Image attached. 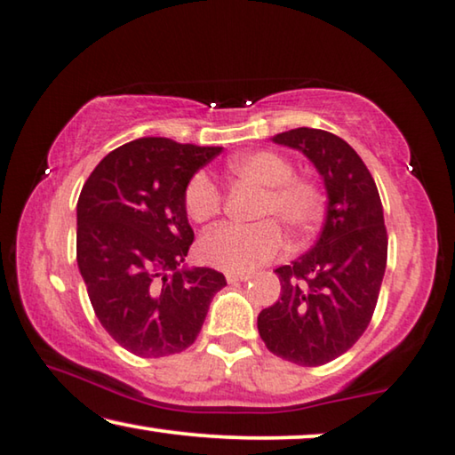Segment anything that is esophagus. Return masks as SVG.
<instances>
[{
  "label": "esophagus",
  "mask_w": 455,
  "mask_h": 455,
  "mask_svg": "<svg viewBox=\"0 0 455 455\" xmlns=\"http://www.w3.org/2000/svg\"><path fill=\"white\" fill-rule=\"evenodd\" d=\"M226 279H228V283H243V281L250 279V275H246V273H228Z\"/></svg>",
  "instance_id": "34e87169"
}]
</instances>
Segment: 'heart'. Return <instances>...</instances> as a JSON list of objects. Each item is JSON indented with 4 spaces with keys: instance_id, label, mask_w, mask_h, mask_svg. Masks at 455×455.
<instances>
[{
    "instance_id": "b5f03b06",
    "label": "heart",
    "mask_w": 455,
    "mask_h": 455,
    "mask_svg": "<svg viewBox=\"0 0 455 455\" xmlns=\"http://www.w3.org/2000/svg\"><path fill=\"white\" fill-rule=\"evenodd\" d=\"M229 172L259 184L256 223H223L203 235L201 259L228 273H250L271 262L283 248L281 228L293 242L306 240L324 213L326 195L312 176L293 174V164L271 149H256L229 160ZM223 195L207 172H195L184 188V209L196 223H205L221 212Z\"/></svg>"
}]
</instances>
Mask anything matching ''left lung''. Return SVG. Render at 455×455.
Instances as JSON below:
<instances>
[{"instance_id":"8db88e82","label":"left lung","mask_w":455,"mask_h":455,"mask_svg":"<svg viewBox=\"0 0 455 455\" xmlns=\"http://www.w3.org/2000/svg\"><path fill=\"white\" fill-rule=\"evenodd\" d=\"M273 141L314 164L328 207L314 248L275 271L281 298L259 314V332L276 357L318 367L347 353L370 326L387 260L384 209L373 176L345 140L299 127Z\"/></svg>"}]
</instances>
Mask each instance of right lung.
<instances>
[{"label": "right lung", "instance_id": "1", "mask_svg": "<svg viewBox=\"0 0 455 455\" xmlns=\"http://www.w3.org/2000/svg\"><path fill=\"white\" fill-rule=\"evenodd\" d=\"M221 148L141 137L104 157L77 201V267L96 318L137 357L196 340L226 276L184 267L195 232L184 188Z\"/></svg>", "mask_w": 455, "mask_h": 455}]
</instances>
